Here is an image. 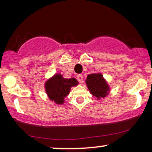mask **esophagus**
Masks as SVG:
<instances>
[{
	"label": "esophagus",
	"instance_id": "obj_1",
	"mask_svg": "<svg viewBox=\"0 0 152 152\" xmlns=\"http://www.w3.org/2000/svg\"><path fill=\"white\" fill-rule=\"evenodd\" d=\"M77 80L79 82H80L81 83L83 82V76L82 75H77Z\"/></svg>",
	"mask_w": 152,
	"mask_h": 152
}]
</instances>
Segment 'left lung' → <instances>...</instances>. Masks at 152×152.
Here are the masks:
<instances>
[{
    "instance_id": "left-lung-1",
    "label": "left lung",
    "mask_w": 152,
    "mask_h": 152,
    "mask_svg": "<svg viewBox=\"0 0 152 152\" xmlns=\"http://www.w3.org/2000/svg\"><path fill=\"white\" fill-rule=\"evenodd\" d=\"M86 86L97 99L104 98L110 92L109 85L101 73H93L87 76Z\"/></svg>"
}]
</instances>
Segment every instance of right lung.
<instances>
[{
  "instance_id": "1",
  "label": "right lung",
  "mask_w": 152,
  "mask_h": 152,
  "mask_svg": "<svg viewBox=\"0 0 152 152\" xmlns=\"http://www.w3.org/2000/svg\"><path fill=\"white\" fill-rule=\"evenodd\" d=\"M78 84L75 78L66 79L63 75L55 74L45 82V90L48 97L56 104H63L64 99L69 94L70 88Z\"/></svg>"
}]
</instances>
